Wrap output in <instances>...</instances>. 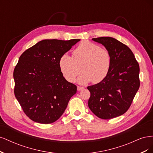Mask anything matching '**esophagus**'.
<instances>
[{
	"label": "esophagus",
	"mask_w": 153,
	"mask_h": 153,
	"mask_svg": "<svg viewBox=\"0 0 153 153\" xmlns=\"http://www.w3.org/2000/svg\"><path fill=\"white\" fill-rule=\"evenodd\" d=\"M83 89H84V87H81V86H78L77 87V90L78 91H82Z\"/></svg>",
	"instance_id": "esophagus-1"
}]
</instances>
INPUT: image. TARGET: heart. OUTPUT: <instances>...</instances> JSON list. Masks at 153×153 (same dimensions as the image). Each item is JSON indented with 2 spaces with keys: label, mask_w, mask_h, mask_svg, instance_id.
I'll list each match as a JSON object with an SVG mask.
<instances>
[{
  "label": "heart",
  "mask_w": 153,
  "mask_h": 153,
  "mask_svg": "<svg viewBox=\"0 0 153 153\" xmlns=\"http://www.w3.org/2000/svg\"><path fill=\"white\" fill-rule=\"evenodd\" d=\"M73 57L65 54L59 62L63 76L70 82H74L80 71L83 72L78 78L80 84L91 82L99 83L108 75L111 65V55L108 51L90 41H83L73 51Z\"/></svg>",
  "instance_id": "heart-1"
}]
</instances>
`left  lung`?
Masks as SVG:
<instances>
[{"label":"left lung","mask_w":153,"mask_h":153,"mask_svg":"<svg viewBox=\"0 0 153 153\" xmlns=\"http://www.w3.org/2000/svg\"><path fill=\"white\" fill-rule=\"evenodd\" d=\"M102 44L110 53L108 75L100 83L88 86L91 92L88 106L97 117L110 119L129 109L140 87V68L132 51L111 37L92 38Z\"/></svg>","instance_id":"1"}]
</instances>
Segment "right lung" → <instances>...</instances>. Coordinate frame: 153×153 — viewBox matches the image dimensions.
I'll return each instance as SVG.
<instances>
[{"label": "right lung", "mask_w": 153, "mask_h": 153, "mask_svg": "<svg viewBox=\"0 0 153 153\" xmlns=\"http://www.w3.org/2000/svg\"><path fill=\"white\" fill-rule=\"evenodd\" d=\"M80 39H44L26 50L14 69L15 96L27 117L41 124L56 121L76 86L60 69L62 55Z\"/></svg>", "instance_id": "right-lung-1"}]
</instances>
